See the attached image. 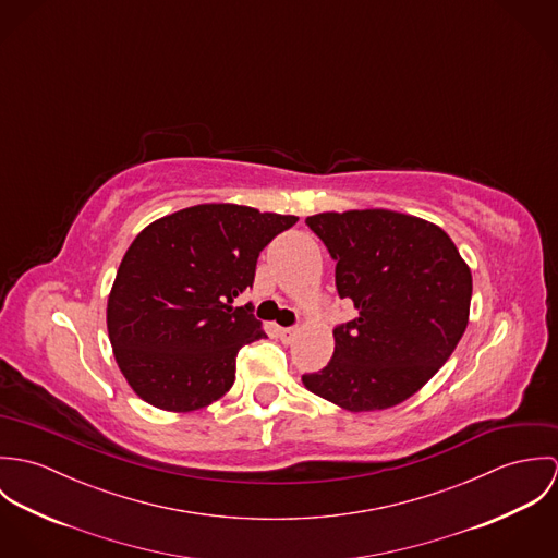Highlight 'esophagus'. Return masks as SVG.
Returning <instances> with one entry per match:
<instances>
[{"label":"esophagus","mask_w":558,"mask_h":558,"mask_svg":"<svg viewBox=\"0 0 558 558\" xmlns=\"http://www.w3.org/2000/svg\"><path fill=\"white\" fill-rule=\"evenodd\" d=\"M294 335H296V328H294V326H281V328H279V337H281L283 343H290V341L294 339Z\"/></svg>","instance_id":"1"}]
</instances>
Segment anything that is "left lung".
Instances as JSON below:
<instances>
[{
	"instance_id": "left-lung-1",
	"label": "left lung",
	"mask_w": 558,
	"mask_h": 558,
	"mask_svg": "<svg viewBox=\"0 0 558 558\" xmlns=\"http://www.w3.org/2000/svg\"><path fill=\"white\" fill-rule=\"evenodd\" d=\"M335 259L339 299L359 316L337 324L326 367L305 387L352 412L414 396L462 339L473 277L440 228L391 210L322 213L305 219Z\"/></svg>"
}]
</instances>
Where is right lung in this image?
Instances as JSON below:
<instances>
[{
	"mask_svg": "<svg viewBox=\"0 0 558 558\" xmlns=\"http://www.w3.org/2000/svg\"><path fill=\"white\" fill-rule=\"evenodd\" d=\"M292 215L202 204L162 217L129 246L107 303L116 361L148 403L189 412L223 398L240 348L266 337L251 303L262 248Z\"/></svg>",
	"mask_w": 558,
	"mask_h": 558,
	"instance_id": "right-lung-1",
	"label": "right lung"
}]
</instances>
